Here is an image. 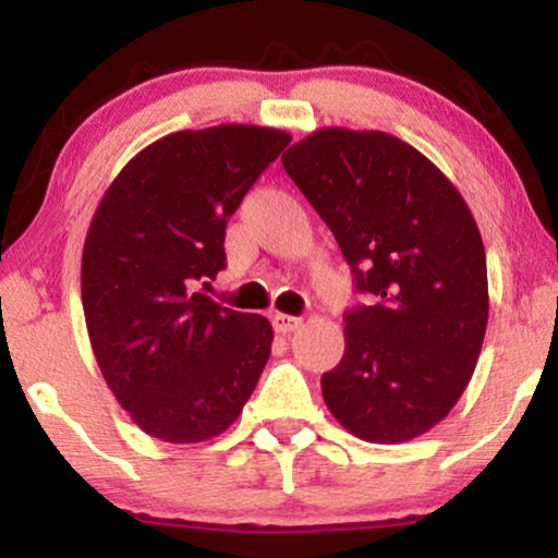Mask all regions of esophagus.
Instances as JSON below:
<instances>
[{
	"instance_id": "esophagus-1",
	"label": "esophagus",
	"mask_w": 558,
	"mask_h": 558,
	"mask_svg": "<svg viewBox=\"0 0 558 558\" xmlns=\"http://www.w3.org/2000/svg\"><path fill=\"white\" fill-rule=\"evenodd\" d=\"M272 327L275 331H280V335H291L301 327V319L299 316H288V314H275L272 316Z\"/></svg>"
}]
</instances>
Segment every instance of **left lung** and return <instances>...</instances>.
<instances>
[{
    "label": "left lung",
    "instance_id": "left-lung-1",
    "mask_svg": "<svg viewBox=\"0 0 558 558\" xmlns=\"http://www.w3.org/2000/svg\"><path fill=\"white\" fill-rule=\"evenodd\" d=\"M283 167L368 295L344 312V355L322 376L329 412L368 442L427 433L466 391L489 319L466 201L425 154L380 131L322 129Z\"/></svg>",
    "mask_w": 558,
    "mask_h": 558
}]
</instances>
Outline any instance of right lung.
Masks as SVG:
<instances>
[{
  "label": "right lung",
  "instance_id": "right-lung-1",
  "mask_svg": "<svg viewBox=\"0 0 558 558\" xmlns=\"http://www.w3.org/2000/svg\"><path fill=\"white\" fill-rule=\"evenodd\" d=\"M286 131L227 123L154 141L92 218L82 306L92 350L131 420L167 442H201L239 417L270 357L265 316L197 291L227 267L223 236Z\"/></svg>",
  "mask_w": 558,
  "mask_h": 558
}]
</instances>
